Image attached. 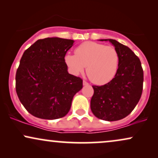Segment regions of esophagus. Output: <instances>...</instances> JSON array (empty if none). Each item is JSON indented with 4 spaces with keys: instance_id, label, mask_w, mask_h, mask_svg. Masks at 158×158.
Segmentation results:
<instances>
[{
    "instance_id": "esophagus-1",
    "label": "esophagus",
    "mask_w": 158,
    "mask_h": 158,
    "mask_svg": "<svg viewBox=\"0 0 158 158\" xmlns=\"http://www.w3.org/2000/svg\"><path fill=\"white\" fill-rule=\"evenodd\" d=\"M89 84H88V82H87V81H83V85H88Z\"/></svg>"
}]
</instances>
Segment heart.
<instances>
[{
  "label": "heart",
  "instance_id": "b5f03b06",
  "mask_svg": "<svg viewBox=\"0 0 158 158\" xmlns=\"http://www.w3.org/2000/svg\"><path fill=\"white\" fill-rule=\"evenodd\" d=\"M75 54H68L64 57L65 63L74 75L81 73L87 67V75L92 82L102 85L111 81L117 74L119 56L114 47L85 41L76 48Z\"/></svg>",
  "mask_w": 158,
  "mask_h": 158
}]
</instances>
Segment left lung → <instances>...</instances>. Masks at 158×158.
Wrapping results in <instances>:
<instances>
[{"mask_svg": "<svg viewBox=\"0 0 158 158\" xmlns=\"http://www.w3.org/2000/svg\"><path fill=\"white\" fill-rule=\"evenodd\" d=\"M99 41H108L114 45L119 53V68L109 82L102 86L94 85L90 109L102 120H119L131 113L140 99L143 70L139 58L129 48L114 39Z\"/></svg>", "mask_w": 158, "mask_h": 158, "instance_id": "left-lung-1", "label": "left lung"}]
</instances>
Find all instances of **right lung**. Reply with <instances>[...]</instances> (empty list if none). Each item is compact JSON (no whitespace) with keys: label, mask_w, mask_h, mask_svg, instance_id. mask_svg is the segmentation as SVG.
<instances>
[{"label":"right lung","mask_w":158,"mask_h":158,"mask_svg":"<svg viewBox=\"0 0 158 158\" xmlns=\"http://www.w3.org/2000/svg\"><path fill=\"white\" fill-rule=\"evenodd\" d=\"M75 41L58 37L36 41L23 52L15 76L21 104L34 117L56 119L64 117L82 80L68 71L65 54Z\"/></svg>","instance_id":"obj_1"}]
</instances>
